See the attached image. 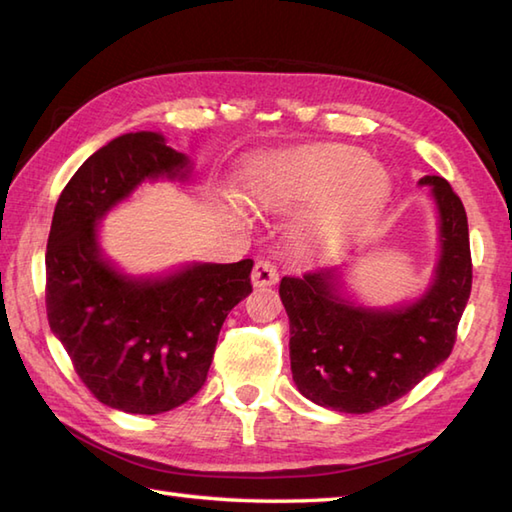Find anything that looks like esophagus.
<instances>
[{
	"label": "esophagus",
	"mask_w": 512,
	"mask_h": 512,
	"mask_svg": "<svg viewBox=\"0 0 512 512\" xmlns=\"http://www.w3.org/2000/svg\"><path fill=\"white\" fill-rule=\"evenodd\" d=\"M277 279H279L277 266L273 262H268V259H259L253 268V284L257 288L273 286V284H277Z\"/></svg>",
	"instance_id": "esophagus-1"
}]
</instances>
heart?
<instances>
[{"label": "heart", "mask_w": 512, "mask_h": 512, "mask_svg": "<svg viewBox=\"0 0 512 512\" xmlns=\"http://www.w3.org/2000/svg\"><path fill=\"white\" fill-rule=\"evenodd\" d=\"M386 197L384 170L344 146H306L264 157L248 182V199L257 210L317 199L297 224V242L319 255H333L362 235Z\"/></svg>", "instance_id": "1"}]
</instances>
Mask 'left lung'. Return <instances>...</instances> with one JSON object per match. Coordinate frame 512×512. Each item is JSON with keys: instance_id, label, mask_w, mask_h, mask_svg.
I'll return each instance as SVG.
<instances>
[{"instance_id": "left-lung-1", "label": "left lung", "mask_w": 512, "mask_h": 512, "mask_svg": "<svg viewBox=\"0 0 512 512\" xmlns=\"http://www.w3.org/2000/svg\"><path fill=\"white\" fill-rule=\"evenodd\" d=\"M442 233L435 282L415 304L395 310L355 306L339 295V270L282 277L290 322V370L310 402L339 413H373L410 393L450 355L473 286L468 219L444 177L426 175Z\"/></svg>"}]
</instances>
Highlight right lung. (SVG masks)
<instances>
[{"mask_svg": "<svg viewBox=\"0 0 512 512\" xmlns=\"http://www.w3.org/2000/svg\"><path fill=\"white\" fill-rule=\"evenodd\" d=\"M188 157L159 133H128L79 166L57 199L46 244V313L99 402L135 415L186 404L204 386L219 330L248 293L253 259L130 279L99 253L97 222L155 177H186Z\"/></svg>", "mask_w": 512, "mask_h": 512, "instance_id": "add662e5", "label": "right lung"}]
</instances>
